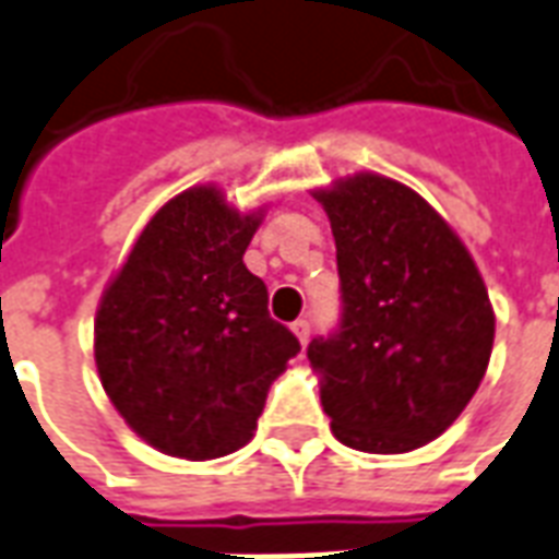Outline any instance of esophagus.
Listing matches in <instances>:
<instances>
[{
	"instance_id": "esophagus-1",
	"label": "esophagus",
	"mask_w": 559,
	"mask_h": 559,
	"mask_svg": "<svg viewBox=\"0 0 559 559\" xmlns=\"http://www.w3.org/2000/svg\"><path fill=\"white\" fill-rule=\"evenodd\" d=\"M292 333H295L297 342L306 347V342H309V333H312V326H309V321H304V318H300V321H295V324H292Z\"/></svg>"
}]
</instances>
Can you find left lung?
I'll list each match as a JSON object with an SVG mask.
<instances>
[{
    "instance_id": "8db88e82",
    "label": "left lung",
    "mask_w": 559,
    "mask_h": 559,
    "mask_svg": "<svg viewBox=\"0 0 559 559\" xmlns=\"http://www.w3.org/2000/svg\"><path fill=\"white\" fill-rule=\"evenodd\" d=\"M335 238L342 326L309 344L335 439L406 454L460 418L489 368L495 312L460 235L413 188L354 174L314 188Z\"/></svg>"
}]
</instances>
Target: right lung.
<instances>
[{"label": "right lung", "mask_w": 559, "mask_h": 559, "mask_svg": "<svg viewBox=\"0 0 559 559\" xmlns=\"http://www.w3.org/2000/svg\"><path fill=\"white\" fill-rule=\"evenodd\" d=\"M262 217L238 212L217 185H194L146 221L99 297L103 389L162 454L203 463L245 448L267 389L300 350L245 264Z\"/></svg>", "instance_id": "obj_1"}]
</instances>
